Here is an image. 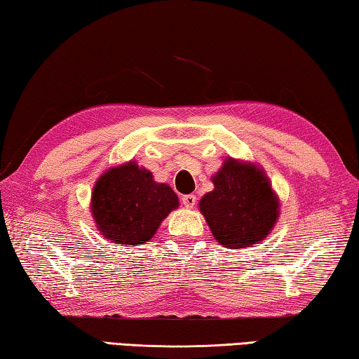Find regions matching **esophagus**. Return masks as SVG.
<instances>
[{
	"instance_id": "34e87169",
	"label": "esophagus",
	"mask_w": 359,
	"mask_h": 359,
	"mask_svg": "<svg viewBox=\"0 0 359 359\" xmlns=\"http://www.w3.org/2000/svg\"><path fill=\"white\" fill-rule=\"evenodd\" d=\"M182 204H184L187 209H193L194 204H196V196H194V194H185V196L182 198Z\"/></svg>"
}]
</instances>
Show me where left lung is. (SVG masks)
<instances>
[{"label":"left lung","mask_w":359,"mask_h":359,"mask_svg":"<svg viewBox=\"0 0 359 359\" xmlns=\"http://www.w3.org/2000/svg\"><path fill=\"white\" fill-rule=\"evenodd\" d=\"M212 182L214 190L201 198L199 212L218 244L241 250L264 241L280 215V201L264 169L229 156Z\"/></svg>","instance_id":"obj_1"}]
</instances>
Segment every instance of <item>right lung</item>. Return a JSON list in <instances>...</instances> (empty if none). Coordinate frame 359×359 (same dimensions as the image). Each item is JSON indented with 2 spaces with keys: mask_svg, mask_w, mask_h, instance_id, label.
<instances>
[{
  "mask_svg": "<svg viewBox=\"0 0 359 359\" xmlns=\"http://www.w3.org/2000/svg\"><path fill=\"white\" fill-rule=\"evenodd\" d=\"M177 208L172 188L155 182L154 174L136 161L106 169L95 182L90 203L101 236L125 247L149 242Z\"/></svg>",
  "mask_w": 359,
  "mask_h": 359,
  "instance_id": "obj_1",
  "label": "right lung"
}]
</instances>
